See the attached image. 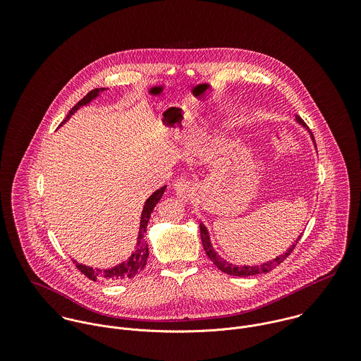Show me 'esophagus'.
I'll use <instances>...</instances> for the list:
<instances>
[{
  "instance_id": "34e87169",
  "label": "esophagus",
  "mask_w": 361,
  "mask_h": 361,
  "mask_svg": "<svg viewBox=\"0 0 361 361\" xmlns=\"http://www.w3.org/2000/svg\"><path fill=\"white\" fill-rule=\"evenodd\" d=\"M175 188V193L180 197V199H190L196 190L193 182L190 180H186V179H179L178 182H175L173 185Z\"/></svg>"
}]
</instances>
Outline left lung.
Returning <instances> with one entry per match:
<instances>
[{
    "instance_id": "1",
    "label": "left lung",
    "mask_w": 361,
    "mask_h": 361,
    "mask_svg": "<svg viewBox=\"0 0 361 361\" xmlns=\"http://www.w3.org/2000/svg\"><path fill=\"white\" fill-rule=\"evenodd\" d=\"M296 121H298L300 125H303V126L306 128V123L303 122L302 118L296 116ZM310 135H311L312 142L315 143L314 136H312L311 132H310ZM200 236H202L203 247H204V250H206L208 258L215 264V267H216L218 269H221L222 272H225V274H228V275H233V276H250V275L265 274V272H268V271H272L276 265H279L285 258L288 257V256L293 252V249L296 247V245L299 243V240H300V238H302V235H300V236L295 240V243L286 250V253H283V255H281V256H278V257L274 258V259H271V261H268V262H264V264H261V265H255V267H250V265L238 267V265H233V264L228 262L226 259L219 257V256L214 252V249H212V246H211V242H209L208 231H207V228L203 224H200Z\"/></svg>"
}]
</instances>
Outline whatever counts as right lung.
Segmentation results:
<instances>
[{"mask_svg":"<svg viewBox=\"0 0 361 361\" xmlns=\"http://www.w3.org/2000/svg\"><path fill=\"white\" fill-rule=\"evenodd\" d=\"M105 89H94L92 92H89L79 103L76 104L75 106H72V109L69 111V114L66 115V118L63 119V122H66V119L71 118V115L78 109L80 108L82 105H86V104L90 103L93 99H96L100 92H103ZM62 122V123H63ZM166 186H162L161 189L155 190L154 193L146 200L145 207H143V212H142V218H140V229H139V236H137V246H136V250L132 253V256L128 258L125 262L114 267V268H109V269H94L92 267H87V265H82L76 261L75 265L76 268L85 274L89 279L92 281H112V282H118V281H123V279H132L135 278L137 274L142 272V269L146 267V262H147V257H149V245L145 239V233L147 231V224H149V219L152 216V212L154 209L155 204L159 202V199L162 197L164 192H165Z\"/></svg>","mask_w":361,"mask_h":361,"instance_id":"add662e5","label":"right lung"}]
</instances>
